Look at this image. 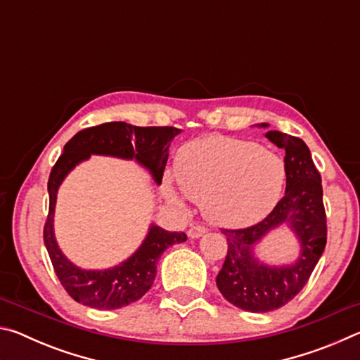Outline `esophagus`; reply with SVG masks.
<instances>
[{"instance_id": "esophagus-1", "label": "esophagus", "mask_w": 360, "mask_h": 360, "mask_svg": "<svg viewBox=\"0 0 360 360\" xmlns=\"http://www.w3.org/2000/svg\"><path fill=\"white\" fill-rule=\"evenodd\" d=\"M206 233V229L205 227H202V225H191V229H188V231H187V235H188V238H200V236H203Z\"/></svg>"}]
</instances>
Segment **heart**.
I'll return each mask as SVG.
<instances>
[{
  "instance_id": "b5f03b06",
  "label": "heart",
  "mask_w": 360,
  "mask_h": 360,
  "mask_svg": "<svg viewBox=\"0 0 360 360\" xmlns=\"http://www.w3.org/2000/svg\"><path fill=\"white\" fill-rule=\"evenodd\" d=\"M176 178L186 197L202 202L205 216L222 227H246L275 208L285 184V163L276 152L252 141L211 136L188 143L176 160ZM168 198L182 206L173 184Z\"/></svg>"
}]
</instances>
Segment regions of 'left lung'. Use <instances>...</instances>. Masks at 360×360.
Returning <instances> with one entry per match:
<instances>
[{
	"mask_svg": "<svg viewBox=\"0 0 360 360\" xmlns=\"http://www.w3.org/2000/svg\"><path fill=\"white\" fill-rule=\"evenodd\" d=\"M268 129V124H257ZM270 141L285 152V192L264 221L241 230H222L227 236V257L216 278L221 294L245 311L268 313L290 302L318 264L327 243L326 211L321 174L303 139L270 130ZM289 228L299 241L295 261L270 264L257 255L258 245L278 228Z\"/></svg>",
	"mask_w": 360,
	"mask_h": 360,
	"instance_id": "8db88e82",
	"label": "left lung"
}]
</instances>
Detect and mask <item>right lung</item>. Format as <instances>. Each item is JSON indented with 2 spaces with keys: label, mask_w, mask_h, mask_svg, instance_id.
Returning <instances> with one entry per match:
<instances>
[{
  "label": "right lung",
  "mask_w": 360,
  "mask_h": 360,
  "mask_svg": "<svg viewBox=\"0 0 360 360\" xmlns=\"http://www.w3.org/2000/svg\"><path fill=\"white\" fill-rule=\"evenodd\" d=\"M179 131L174 127H133L125 122H108L79 131L65 144L47 182L49 216L44 245L60 283L77 303L96 309H119L139 300L154 284L160 255L176 243H184L187 236L184 231H168L152 222L141 245L124 262L101 270L81 268L66 257L56 238L53 217L60 186L79 163L92 155L135 160L160 186L169 143Z\"/></svg>",
  "instance_id": "right-lung-1"
}]
</instances>
